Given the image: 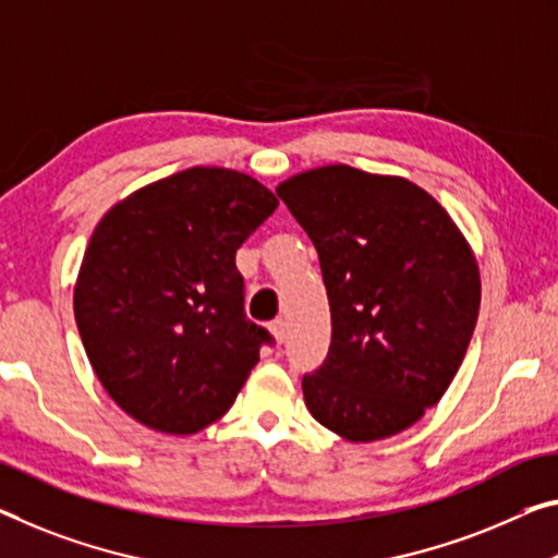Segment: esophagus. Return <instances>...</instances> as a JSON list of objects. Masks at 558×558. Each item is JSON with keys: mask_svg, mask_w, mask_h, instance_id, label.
Returning <instances> with one entry per match:
<instances>
[{"mask_svg": "<svg viewBox=\"0 0 558 558\" xmlns=\"http://www.w3.org/2000/svg\"><path fill=\"white\" fill-rule=\"evenodd\" d=\"M269 329H271V333H274V339H277V344H284L287 333H289L287 322H284V319H274V322L269 324Z\"/></svg>", "mask_w": 558, "mask_h": 558, "instance_id": "esophagus-1", "label": "esophagus"}]
</instances>
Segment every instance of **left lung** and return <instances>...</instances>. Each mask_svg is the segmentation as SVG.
I'll return each mask as SVG.
<instances>
[{
	"label": "left lung",
	"mask_w": 558,
	"mask_h": 558,
	"mask_svg": "<svg viewBox=\"0 0 558 558\" xmlns=\"http://www.w3.org/2000/svg\"><path fill=\"white\" fill-rule=\"evenodd\" d=\"M319 254L331 347L302 376L316 422L351 441L404 432L444 397L476 327L466 239L432 194L333 165L277 186Z\"/></svg>",
	"instance_id": "left-lung-1"
}]
</instances>
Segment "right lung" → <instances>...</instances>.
<instances>
[{
	"label": "right lung",
	"mask_w": 558,
	"mask_h": 558,
	"mask_svg": "<svg viewBox=\"0 0 558 558\" xmlns=\"http://www.w3.org/2000/svg\"><path fill=\"white\" fill-rule=\"evenodd\" d=\"M277 207L252 177L194 167L126 196L94 229L74 319L101 387L140 424H214L274 344L246 319L236 250Z\"/></svg>",
	"instance_id": "obj_1"
}]
</instances>
